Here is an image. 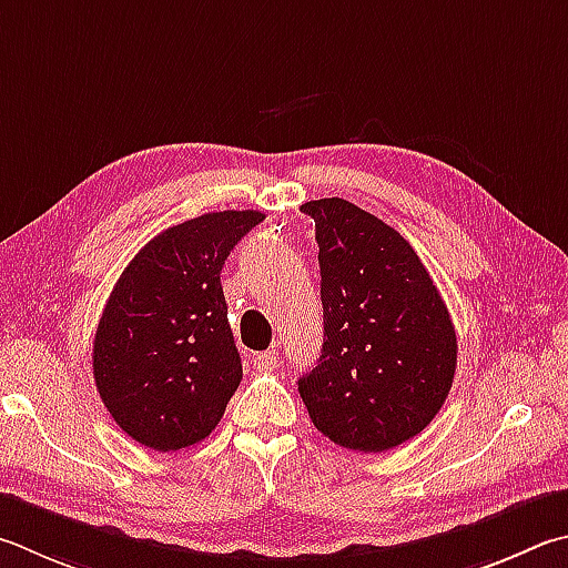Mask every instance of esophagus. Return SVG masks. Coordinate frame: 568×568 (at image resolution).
Wrapping results in <instances>:
<instances>
[{"mask_svg":"<svg viewBox=\"0 0 568 568\" xmlns=\"http://www.w3.org/2000/svg\"><path fill=\"white\" fill-rule=\"evenodd\" d=\"M277 363H281V357H277L275 349H267V353H261V355L253 357V365L257 369H275Z\"/></svg>","mask_w":568,"mask_h":568,"instance_id":"34e87169","label":"esophagus"}]
</instances>
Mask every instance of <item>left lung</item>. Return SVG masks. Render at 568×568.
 I'll return each instance as SVG.
<instances>
[{"label": "left lung", "mask_w": 568, "mask_h": 568, "mask_svg": "<svg viewBox=\"0 0 568 568\" xmlns=\"http://www.w3.org/2000/svg\"><path fill=\"white\" fill-rule=\"evenodd\" d=\"M320 245L323 355L297 389L335 445L385 452L419 435L445 405L457 333L415 248L345 199L303 203Z\"/></svg>", "instance_id": "left-lung-1"}]
</instances>
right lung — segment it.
<instances>
[{
	"label": "right lung",
	"mask_w": 568,
	"mask_h": 568,
	"mask_svg": "<svg viewBox=\"0 0 568 568\" xmlns=\"http://www.w3.org/2000/svg\"><path fill=\"white\" fill-rule=\"evenodd\" d=\"M261 211L203 213L133 255L94 337L97 389L139 445L176 452L211 435L243 377L221 271Z\"/></svg>",
	"instance_id": "1"
}]
</instances>
